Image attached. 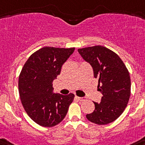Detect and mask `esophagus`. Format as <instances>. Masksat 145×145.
I'll return each instance as SVG.
<instances>
[{"label": "esophagus", "mask_w": 145, "mask_h": 145, "mask_svg": "<svg viewBox=\"0 0 145 145\" xmlns=\"http://www.w3.org/2000/svg\"><path fill=\"white\" fill-rule=\"evenodd\" d=\"M76 99H78L79 101H86V98H85V97L76 96Z\"/></svg>", "instance_id": "obj_1"}]
</instances>
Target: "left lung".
<instances>
[{"label":"left lung","instance_id":"8db88e82","mask_svg":"<svg viewBox=\"0 0 145 145\" xmlns=\"http://www.w3.org/2000/svg\"><path fill=\"white\" fill-rule=\"evenodd\" d=\"M78 52L90 63L98 90L102 93L99 103L93 102L95 110L86 114L88 120L98 125L114 121L123 112L131 95V78L123 60L114 52L103 46L79 49Z\"/></svg>","mask_w":145,"mask_h":145}]
</instances>
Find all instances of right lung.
Listing matches in <instances>:
<instances>
[{
    "instance_id": "add662e5",
    "label": "right lung",
    "mask_w": 145,
    "mask_h": 145,
    "mask_svg": "<svg viewBox=\"0 0 145 145\" xmlns=\"http://www.w3.org/2000/svg\"><path fill=\"white\" fill-rule=\"evenodd\" d=\"M75 48L45 46L29 57L19 76V93L28 116L39 125L52 127L67 114L74 95L53 93L52 82Z\"/></svg>"
}]
</instances>
